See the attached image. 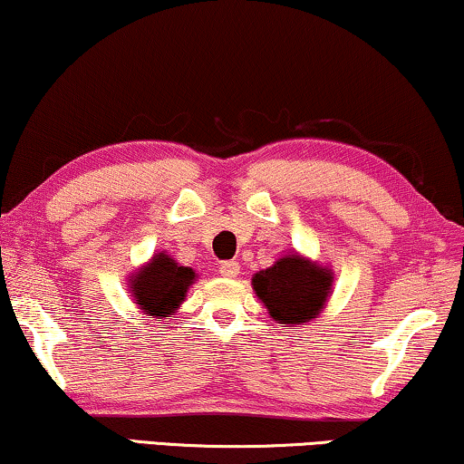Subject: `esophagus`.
Segmentation results:
<instances>
[{
	"instance_id": "obj_1",
	"label": "esophagus",
	"mask_w": 464,
	"mask_h": 464,
	"mask_svg": "<svg viewBox=\"0 0 464 464\" xmlns=\"http://www.w3.org/2000/svg\"><path fill=\"white\" fill-rule=\"evenodd\" d=\"M220 276L227 277V279H233L239 276V263H235V260H225L223 265H220Z\"/></svg>"
}]
</instances>
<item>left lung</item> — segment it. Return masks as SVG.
Here are the masks:
<instances>
[{
    "label": "left lung",
    "mask_w": 464,
    "mask_h": 464,
    "mask_svg": "<svg viewBox=\"0 0 464 464\" xmlns=\"http://www.w3.org/2000/svg\"><path fill=\"white\" fill-rule=\"evenodd\" d=\"M252 288L277 324L304 325L328 303L332 271L300 254H285L269 269L254 273Z\"/></svg>",
    "instance_id": "1"
}]
</instances>
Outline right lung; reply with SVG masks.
Masks as SVG:
<instances>
[{"label":"right lung","mask_w":464,"mask_h":464,"mask_svg":"<svg viewBox=\"0 0 464 464\" xmlns=\"http://www.w3.org/2000/svg\"><path fill=\"white\" fill-rule=\"evenodd\" d=\"M195 277L198 273L191 266H180L166 252H160L134 273L130 279V290L139 309L161 322L174 315Z\"/></svg>","instance_id":"obj_1"}]
</instances>
